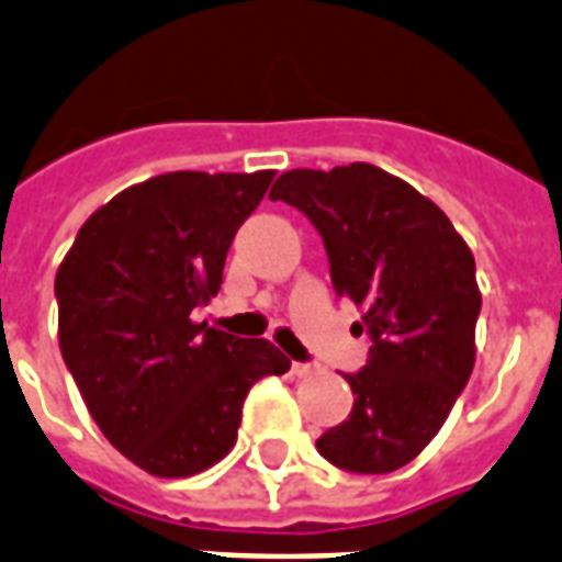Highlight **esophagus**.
Segmentation results:
<instances>
[{"instance_id":"esophagus-1","label":"esophagus","mask_w":562,"mask_h":562,"mask_svg":"<svg viewBox=\"0 0 562 562\" xmlns=\"http://www.w3.org/2000/svg\"><path fill=\"white\" fill-rule=\"evenodd\" d=\"M312 371H315V366H310V362H294L291 366V374L294 376H310Z\"/></svg>"}]
</instances>
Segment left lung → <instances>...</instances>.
<instances>
[{
  "label": "left lung",
  "mask_w": 562,
  "mask_h": 562,
  "mask_svg": "<svg viewBox=\"0 0 562 562\" xmlns=\"http://www.w3.org/2000/svg\"><path fill=\"white\" fill-rule=\"evenodd\" d=\"M271 200L318 229L333 289L362 306L357 329L371 338L366 368L345 374L353 409L315 442L321 457L357 474L401 469L439 434L474 368L469 244L439 205L366 161L289 170Z\"/></svg>",
  "instance_id": "obj_1"
}]
</instances>
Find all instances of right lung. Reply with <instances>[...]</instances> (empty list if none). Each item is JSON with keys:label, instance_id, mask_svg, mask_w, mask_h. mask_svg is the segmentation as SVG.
<instances>
[{"label": "right lung", "instance_id": "right-lung-1", "mask_svg": "<svg viewBox=\"0 0 562 562\" xmlns=\"http://www.w3.org/2000/svg\"><path fill=\"white\" fill-rule=\"evenodd\" d=\"M273 170H177L120 191L55 273L58 345L102 436L156 477H191L233 451L244 397L291 359L191 312L224 282L238 226Z\"/></svg>", "mask_w": 562, "mask_h": 562}]
</instances>
